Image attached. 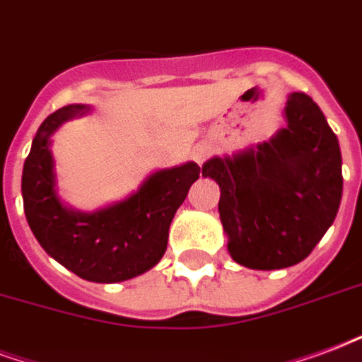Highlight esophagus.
<instances>
[{
    "instance_id": "esophagus-1",
    "label": "esophagus",
    "mask_w": 362,
    "mask_h": 362,
    "mask_svg": "<svg viewBox=\"0 0 362 362\" xmlns=\"http://www.w3.org/2000/svg\"><path fill=\"white\" fill-rule=\"evenodd\" d=\"M210 156V146L208 145H197L192 151V158L197 160V164H202L204 160Z\"/></svg>"
}]
</instances>
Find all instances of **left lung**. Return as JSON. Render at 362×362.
Returning a JSON list of instances; mask_svg holds the SVG:
<instances>
[{
  "mask_svg": "<svg viewBox=\"0 0 362 362\" xmlns=\"http://www.w3.org/2000/svg\"><path fill=\"white\" fill-rule=\"evenodd\" d=\"M284 116L269 141L202 165L221 189L230 257L259 271L303 262L336 219L344 191L338 137L319 105L292 93Z\"/></svg>",
  "mask_w": 362,
  "mask_h": 362,
  "instance_id": "obj_1",
  "label": "left lung"
}]
</instances>
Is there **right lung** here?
Returning a JSON list of instances; mask_svg holds the SVG:
<instances>
[{"mask_svg":"<svg viewBox=\"0 0 362 362\" xmlns=\"http://www.w3.org/2000/svg\"><path fill=\"white\" fill-rule=\"evenodd\" d=\"M86 105H68L43 119L23 170L24 214L53 259L91 282H122L146 273L168 248L171 219L200 175L194 162L152 173L126 200L95 211L62 202L57 191L51 135Z\"/></svg>","mask_w":362,"mask_h":362,"instance_id":"1","label":"right lung"}]
</instances>
